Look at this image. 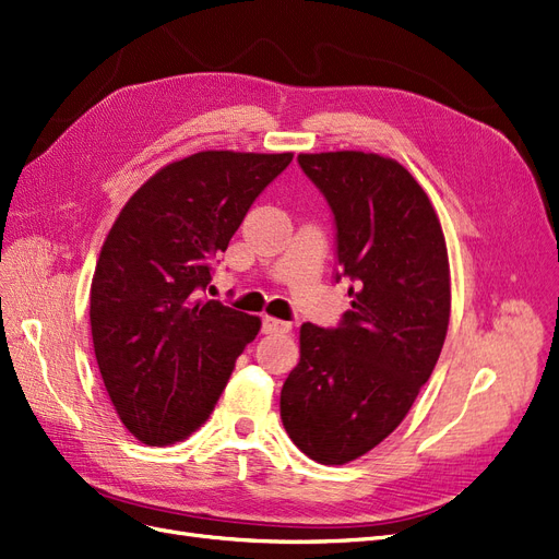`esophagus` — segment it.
<instances>
[{
  "mask_svg": "<svg viewBox=\"0 0 559 559\" xmlns=\"http://www.w3.org/2000/svg\"><path fill=\"white\" fill-rule=\"evenodd\" d=\"M293 329V322H285V320H276L272 316H264L262 318V332L264 334H287Z\"/></svg>",
  "mask_w": 559,
  "mask_h": 559,
  "instance_id": "1",
  "label": "esophagus"
}]
</instances>
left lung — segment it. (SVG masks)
Masks as SVG:
<instances>
[{"mask_svg": "<svg viewBox=\"0 0 559 559\" xmlns=\"http://www.w3.org/2000/svg\"><path fill=\"white\" fill-rule=\"evenodd\" d=\"M336 221L338 274L349 278L341 326L299 329V364L281 391L290 440L322 465L355 461L405 419L449 329L451 274L440 218L394 158L299 154Z\"/></svg>", "mask_w": 559, "mask_h": 559, "instance_id": "left-lung-1", "label": "left lung"}]
</instances>
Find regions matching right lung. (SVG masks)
Here are the masks:
<instances>
[{
    "label": "right lung",
    "mask_w": 559,
    "mask_h": 559,
    "mask_svg": "<svg viewBox=\"0 0 559 559\" xmlns=\"http://www.w3.org/2000/svg\"><path fill=\"white\" fill-rule=\"evenodd\" d=\"M293 160L210 150L173 160L123 204L90 293L94 355L129 432L165 447L195 432L260 332V318L200 293L253 200Z\"/></svg>",
    "instance_id": "1"
}]
</instances>
